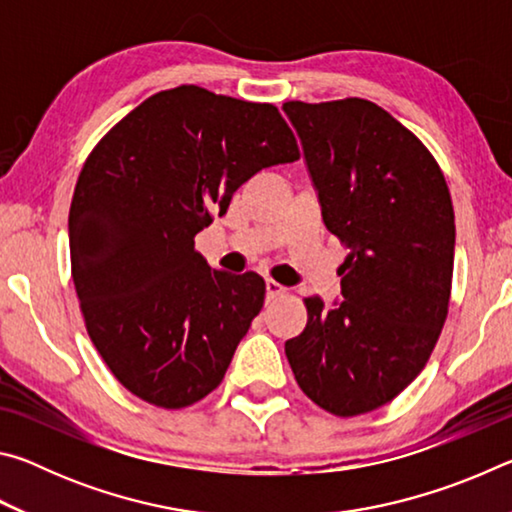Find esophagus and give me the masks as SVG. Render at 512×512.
Masks as SVG:
<instances>
[{
    "label": "esophagus",
    "instance_id": "34e87169",
    "mask_svg": "<svg viewBox=\"0 0 512 512\" xmlns=\"http://www.w3.org/2000/svg\"><path fill=\"white\" fill-rule=\"evenodd\" d=\"M284 293H287V287H282V284L275 282V280H266V296H268V300L280 298V296H284Z\"/></svg>",
    "mask_w": 512,
    "mask_h": 512
}]
</instances>
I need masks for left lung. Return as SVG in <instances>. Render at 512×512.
<instances>
[{
    "label": "left lung",
    "mask_w": 512,
    "mask_h": 512,
    "mask_svg": "<svg viewBox=\"0 0 512 512\" xmlns=\"http://www.w3.org/2000/svg\"><path fill=\"white\" fill-rule=\"evenodd\" d=\"M325 228L350 250L343 302L305 298L307 327L284 343L311 402L352 418L393 402L427 366L449 311L454 207L436 158L377 103H284Z\"/></svg>",
    "instance_id": "1"
}]
</instances>
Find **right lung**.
Instances as JSON below:
<instances>
[{
  "label": "right lung",
  "mask_w": 512,
  "mask_h": 512,
  "mask_svg": "<svg viewBox=\"0 0 512 512\" xmlns=\"http://www.w3.org/2000/svg\"><path fill=\"white\" fill-rule=\"evenodd\" d=\"M298 158L273 103L198 85L153 94L90 151L69 205L72 280L126 391L185 409L221 384L266 284L210 268L194 237L257 171Z\"/></svg>",
  "instance_id": "1"
}]
</instances>
